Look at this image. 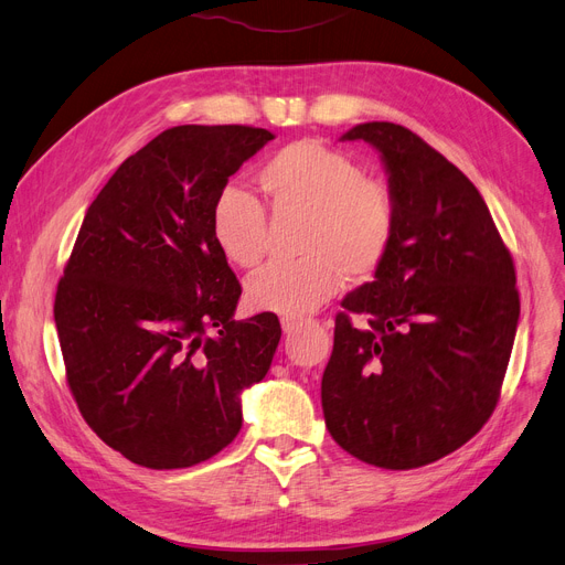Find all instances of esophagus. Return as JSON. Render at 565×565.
Returning a JSON list of instances; mask_svg holds the SVG:
<instances>
[{"mask_svg":"<svg viewBox=\"0 0 565 565\" xmlns=\"http://www.w3.org/2000/svg\"><path fill=\"white\" fill-rule=\"evenodd\" d=\"M280 326H282L285 333H294V330H296L298 326H301V321L291 319V317H282V319H280Z\"/></svg>","mask_w":565,"mask_h":565,"instance_id":"obj_1","label":"esophagus"}]
</instances>
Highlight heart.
I'll use <instances>...</instances> for the list:
<instances>
[{
	"instance_id": "b5f03b06",
	"label": "heart",
	"mask_w": 565,
	"mask_h": 565,
	"mask_svg": "<svg viewBox=\"0 0 565 565\" xmlns=\"http://www.w3.org/2000/svg\"><path fill=\"white\" fill-rule=\"evenodd\" d=\"M271 214H298L294 262H271L246 282V301L257 312L303 317L351 278L372 276L387 257L396 232V201L381 180L330 146L303 139L280 148L257 173ZM212 242L225 262L248 269L262 257L267 216L237 186L218 193L210 216Z\"/></svg>"
}]
</instances>
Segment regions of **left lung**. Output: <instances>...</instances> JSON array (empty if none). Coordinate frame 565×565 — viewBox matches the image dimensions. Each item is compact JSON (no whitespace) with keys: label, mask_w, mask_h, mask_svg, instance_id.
<instances>
[{"label":"left lung","mask_w":565,"mask_h":565,"mask_svg":"<svg viewBox=\"0 0 565 565\" xmlns=\"http://www.w3.org/2000/svg\"><path fill=\"white\" fill-rule=\"evenodd\" d=\"M342 141L379 150L396 232L374 280L335 317L323 419L351 456L413 470L466 445L492 415L520 319L515 267L477 186L411 129L374 120Z\"/></svg>","instance_id":"1"}]
</instances>
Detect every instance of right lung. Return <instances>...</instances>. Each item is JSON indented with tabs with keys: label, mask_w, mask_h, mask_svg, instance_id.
I'll use <instances>...</instances> for the list:
<instances>
[{
	"label": "right lung",
	"mask_w": 565,
	"mask_h": 565,
	"mask_svg": "<svg viewBox=\"0 0 565 565\" xmlns=\"http://www.w3.org/2000/svg\"><path fill=\"white\" fill-rule=\"evenodd\" d=\"M274 135L180 125L127 157L90 203L56 287L65 379L86 424L150 470L191 468L242 428L280 321H235L242 285L212 242L227 178Z\"/></svg>",
	"instance_id": "1"
}]
</instances>
